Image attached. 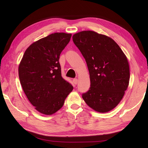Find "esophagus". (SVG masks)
<instances>
[{"label":"esophagus","mask_w":148,"mask_h":148,"mask_svg":"<svg viewBox=\"0 0 148 148\" xmlns=\"http://www.w3.org/2000/svg\"><path fill=\"white\" fill-rule=\"evenodd\" d=\"M77 82H78V80H77V78H74V79H73V83H74V84H76L77 83Z\"/></svg>","instance_id":"1"}]
</instances>
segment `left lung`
Wrapping results in <instances>:
<instances>
[{
    "instance_id": "left-lung-1",
    "label": "left lung",
    "mask_w": 148,
    "mask_h": 148,
    "mask_svg": "<svg viewBox=\"0 0 148 148\" xmlns=\"http://www.w3.org/2000/svg\"><path fill=\"white\" fill-rule=\"evenodd\" d=\"M72 40L86 62L90 88L82 94L86 104L99 112L114 109L121 101L130 79L126 56L114 40L93 31H83Z\"/></svg>"
}]
</instances>
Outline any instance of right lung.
Instances as JSON below:
<instances>
[{
	"instance_id": "1",
	"label": "right lung",
	"mask_w": 148,
	"mask_h": 148,
	"mask_svg": "<svg viewBox=\"0 0 148 148\" xmlns=\"http://www.w3.org/2000/svg\"><path fill=\"white\" fill-rule=\"evenodd\" d=\"M71 34L55 33L32 44L25 52L18 73L24 93L35 109L51 115L62 108L73 86L62 77L60 55Z\"/></svg>"
}]
</instances>
